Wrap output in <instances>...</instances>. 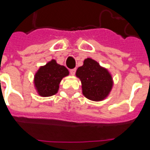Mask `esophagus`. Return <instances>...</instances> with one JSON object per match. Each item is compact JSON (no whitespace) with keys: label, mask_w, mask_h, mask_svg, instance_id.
I'll return each instance as SVG.
<instances>
[{"label":"esophagus","mask_w":150,"mask_h":150,"mask_svg":"<svg viewBox=\"0 0 150 150\" xmlns=\"http://www.w3.org/2000/svg\"><path fill=\"white\" fill-rule=\"evenodd\" d=\"M75 71H76V69H72L70 70V73H71V75H75Z\"/></svg>","instance_id":"1"}]
</instances>
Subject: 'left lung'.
Returning <instances> with one entry per match:
<instances>
[{
  "label": "left lung",
  "mask_w": 150,
  "mask_h": 150,
  "mask_svg": "<svg viewBox=\"0 0 150 150\" xmlns=\"http://www.w3.org/2000/svg\"><path fill=\"white\" fill-rule=\"evenodd\" d=\"M76 76L81 80L82 93L90 100H103L112 87V79L109 71L92 58L84 61L83 65L77 69Z\"/></svg>",
  "instance_id": "obj_1"
}]
</instances>
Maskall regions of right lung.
<instances>
[{"instance_id":"right-lung-1","label":"right lung","mask_w":150,"mask_h":150,"mask_svg":"<svg viewBox=\"0 0 150 150\" xmlns=\"http://www.w3.org/2000/svg\"><path fill=\"white\" fill-rule=\"evenodd\" d=\"M69 70L52 60L41 67L35 76V85L40 96H52L58 92L62 78L69 75Z\"/></svg>"}]
</instances>
